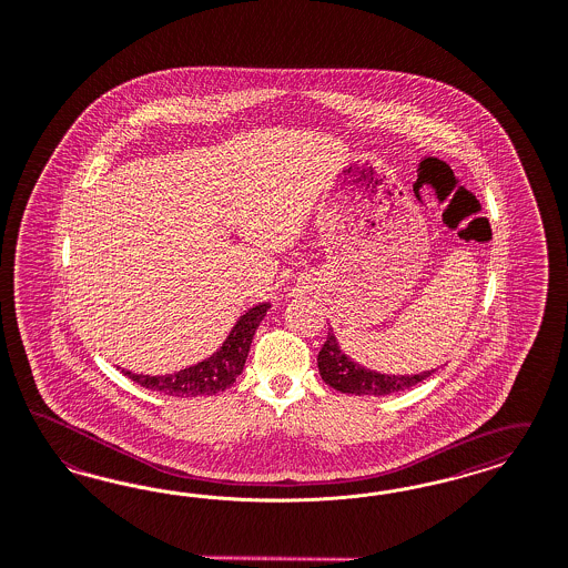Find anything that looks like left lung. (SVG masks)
<instances>
[{
  "instance_id": "1",
  "label": "left lung",
  "mask_w": 568,
  "mask_h": 568,
  "mask_svg": "<svg viewBox=\"0 0 568 568\" xmlns=\"http://www.w3.org/2000/svg\"><path fill=\"white\" fill-rule=\"evenodd\" d=\"M316 363H318V373L323 382L329 384L333 390L356 394V396H388L394 392L407 390L417 386L419 382L428 379L432 373L436 372L430 369V372L413 373V375H390V373L367 369L339 348V342L335 339L332 327Z\"/></svg>"
}]
</instances>
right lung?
<instances>
[{
	"mask_svg": "<svg viewBox=\"0 0 568 568\" xmlns=\"http://www.w3.org/2000/svg\"><path fill=\"white\" fill-rule=\"evenodd\" d=\"M271 302L255 304L247 313L241 314L235 327L226 335L222 346L212 356L199 361L180 372L168 375H142L121 369L132 382L144 386L146 390L161 392L168 396H212L233 386L236 375L245 367L252 339L260 321L266 316Z\"/></svg>",
	"mask_w": 568,
	"mask_h": 568,
	"instance_id": "obj_1",
	"label": "right lung"
}]
</instances>
